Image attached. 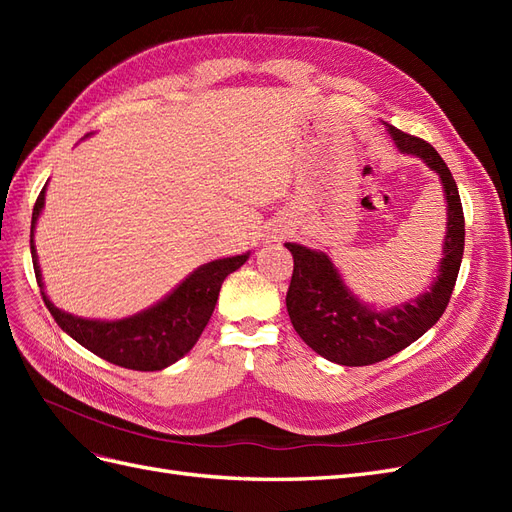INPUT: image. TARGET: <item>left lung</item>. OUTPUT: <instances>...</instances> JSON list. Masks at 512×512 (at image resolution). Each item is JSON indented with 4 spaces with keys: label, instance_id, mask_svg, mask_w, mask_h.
<instances>
[{
    "label": "left lung",
    "instance_id": "8db88e82",
    "mask_svg": "<svg viewBox=\"0 0 512 512\" xmlns=\"http://www.w3.org/2000/svg\"><path fill=\"white\" fill-rule=\"evenodd\" d=\"M384 126L401 153L423 160L442 183L446 232L442 258L429 288L410 301L378 309L356 297L327 254L299 243H284L294 260L286 294V309L294 331L316 354L348 367L389 359L440 320L451 301L466 239L457 183L440 153L421 138L401 132L389 123Z\"/></svg>",
    "mask_w": 512,
    "mask_h": 512
}]
</instances>
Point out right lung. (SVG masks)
<instances>
[{"mask_svg": "<svg viewBox=\"0 0 512 512\" xmlns=\"http://www.w3.org/2000/svg\"><path fill=\"white\" fill-rule=\"evenodd\" d=\"M44 196L46 185L34 205L32 235H29L32 237L29 245H32L34 271L44 305L49 307L61 331H66L74 342H79L89 352L98 354L100 359L119 367L134 371H158L177 363L181 356L188 354L207 327L215 303H218L222 282L250 258V252H245L200 265L181 284L170 290L164 299L126 318L96 320L74 316L55 307L44 292L34 243L36 224L44 209Z\"/></svg>", "mask_w": 512, "mask_h": 512, "instance_id": "right-lung-1", "label": "right lung"}]
</instances>
